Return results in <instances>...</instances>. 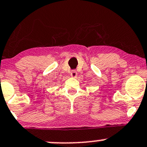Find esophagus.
Masks as SVG:
<instances>
[{"label":"esophagus","mask_w":147,"mask_h":147,"mask_svg":"<svg viewBox=\"0 0 147 147\" xmlns=\"http://www.w3.org/2000/svg\"><path fill=\"white\" fill-rule=\"evenodd\" d=\"M70 75L72 78H77V75H78V73H77V71L76 70H72V72H71L70 73Z\"/></svg>","instance_id":"34e87169"}]
</instances>
